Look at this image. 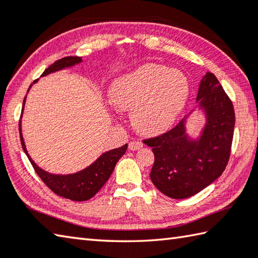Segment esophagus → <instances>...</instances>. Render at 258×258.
I'll return each mask as SVG.
<instances>
[{
	"label": "esophagus",
	"mask_w": 258,
	"mask_h": 258,
	"mask_svg": "<svg viewBox=\"0 0 258 258\" xmlns=\"http://www.w3.org/2000/svg\"><path fill=\"white\" fill-rule=\"evenodd\" d=\"M143 147V143L142 142H130L129 143V149L130 150H138Z\"/></svg>",
	"instance_id": "34e87169"
}]
</instances>
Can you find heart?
Returning <instances> with one entry per match:
<instances>
[{
    "instance_id": "obj_1",
    "label": "heart",
    "mask_w": 258,
    "mask_h": 258,
    "mask_svg": "<svg viewBox=\"0 0 258 258\" xmlns=\"http://www.w3.org/2000/svg\"><path fill=\"white\" fill-rule=\"evenodd\" d=\"M191 93L187 76L179 70L146 64L121 75L110 86V101L118 111H131L140 133L167 130L185 109Z\"/></svg>"
}]
</instances>
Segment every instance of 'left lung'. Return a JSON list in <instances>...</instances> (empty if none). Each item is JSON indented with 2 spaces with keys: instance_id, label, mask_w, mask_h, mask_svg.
I'll return each mask as SVG.
<instances>
[{
  "instance_id": "8db88e82",
  "label": "left lung",
  "mask_w": 258,
  "mask_h": 258,
  "mask_svg": "<svg viewBox=\"0 0 258 258\" xmlns=\"http://www.w3.org/2000/svg\"><path fill=\"white\" fill-rule=\"evenodd\" d=\"M197 108L206 116L199 137L186 133L193 110L166 134L144 140L155 155L150 179L172 199H186L202 191L220 176L229 160L235 110L212 73H206L200 82Z\"/></svg>"
}]
</instances>
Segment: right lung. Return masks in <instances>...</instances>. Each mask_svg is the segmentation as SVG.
Here are the masks:
<instances>
[{
    "label": "right lung",
    "instance_id": "1",
    "mask_svg": "<svg viewBox=\"0 0 258 258\" xmlns=\"http://www.w3.org/2000/svg\"><path fill=\"white\" fill-rule=\"evenodd\" d=\"M80 62H82L81 57L71 56L61 58V59L55 61L52 65L48 67V69L42 73L41 76H46L51 74V73L70 69V67L80 64ZM37 81L33 82V83H36ZM31 86L32 84L30 85V87ZM30 87H29V89H30ZM26 99L27 96H24L22 112L24 109V102H26ZM19 131H20L22 148L28 156L29 160H30L33 168H35L36 173L39 175V177L42 179V182L45 183L53 193H56L57 196L59 197L70 199L72 201H86L90 200L91 198H93L95 194L100 191L101 187L104 185L105 182L108 181L111 174L113 172L116 163H118V160L122 157V155H124L128 147V145L125 144L122 147L111 149L109 152H105L102 154L94 163H92L90 166H87L86 168L74 174H52L49 172H46L45 169L39 167L38 165L33 162L32 158L29 156L26 144H24V140L21 134V121L20 123H19Z\"/></svg>",
    "mask_w": 258,
    "mask_h": 258
}]
</instances>
